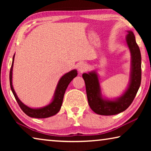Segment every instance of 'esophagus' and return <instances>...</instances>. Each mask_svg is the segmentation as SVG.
<instances>
[{
  "mask_svg": "<svg viewBox=\"0 0 151 151\" xmlns=\"http://www.w3.org/2000/svg\"><path fill=\"white\" fill-rule=\"evenodd\" d=\"M77 68H78V72L81 73L85 72V71L87 70V65L84 63H81L78 65Z\"/></svg>",
  "mask_w": 151,
  "mask_h": 151,
  "instance_id": "34e87169",
  "label": "esophagus"
}]
</instances>
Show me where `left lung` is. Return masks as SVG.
I'll return each instance as SVG.
<instances>
[{"mask_svg": "<svg viewBox=\"0 0 151 151\" xmlns=\"http://www.w3.org/2000/svg\"><path fill=\"white\" fill-rule=\"evenodd\" d=\"M125 42L131 53V69L127 88L121 96L109 99L102 93L99 75L96 70L83 73L88 104L95 113L100 115H114L124 111L137 93L141 82V55L132 30H127Z\"/></svg>", "mask_w": 151, "mask_h": 151, "instance_id": "obj_1", "label": "left lung"}]
</instances>
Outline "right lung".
Returning <instances> with one entry per match:
<instances>
[{"label":"right lung","mask_w":151,"mask_h":151,"mask_svg":"<svg viewBox=\"0 0 151 151\" xmlns=\"http://www.w3.org/2000/svg\"><path fill=\"white\" fill-rule=\"evenodd\" d=\"M14 57L15 54L12 58V66L11 70H10V85H11V91L14 94V98L20 106V109L27 115L32 117V118L45 119L54 116L56 114H57L60 111L61 106H62L64 95H65L68 85H69V83L72 81L73 79L77 76V70L73 69L62 76V77L58 82L52 100L47 105L39 107V108H31V107H29L24 104L20 100L13 88V85H12V70H13Z\"/></svg>","instance_id":"obj_1"}]
</instances>
